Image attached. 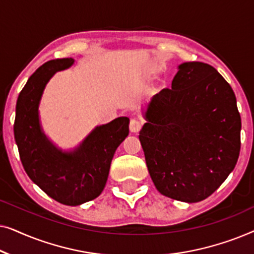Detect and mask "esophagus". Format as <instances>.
I'll return each mask as SVG.
<instances>
[{"label": "esophagus", "mask_w": 254, "mask_h": 254, "mask_svg": "<svg viewBox=\"0 0 254 254\" xmlns=\"http://www.w3.org/2000/svg\"><path fill=\"white\" fill-rule=\"evenodd\" d=\"M142 125H143V124H142L140 120L131 119L130 124H129V129H130V131H133V133H137V131L141 130Z\"/></svg>", "instance_id": "esophagus-1"}]
</instances>
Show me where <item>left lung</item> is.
Returning a JSON list of instances; mask_svg holds the SVG:
<instances>
[{
	"instance_id": "left-lung-1",
	"label": "left lung",
	"mask_w": 254,
	"mask_h": 254,
	"mask_svg": "<svg viewBox=\"0 0 254 254\" xmlns=\"http://www.w3.org/2000/svg\"><path fill=\"white\" fill-rule=\"evenodd\" d=\"M145 119L138 138L152 182L163 195L199 202L235 169L241 114L234 90L210 64H180L171 89L152 97Z\"/></svg>"
}]
</instances>
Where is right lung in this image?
<instances>
[{"label":"right lung","mask_w":254,"mask_h":254,"mask_svg":"<svg viewBox=\"0 0 254 254\" xmlns=\"http://www.w3.org/2000/svg\"><path fill=\"white\" fill-rule=\"evenodd\" d=\"M74 59L64 58L40 65L19 92L13 125L19 157L27 176L48 196L67 206L93 200L105 187L117 148L129 133V119L118 118L97 127L72 152L58 150L40 129L38 106L45 85Z\"/></svg>","instance_id":"1"}]
</instances>
